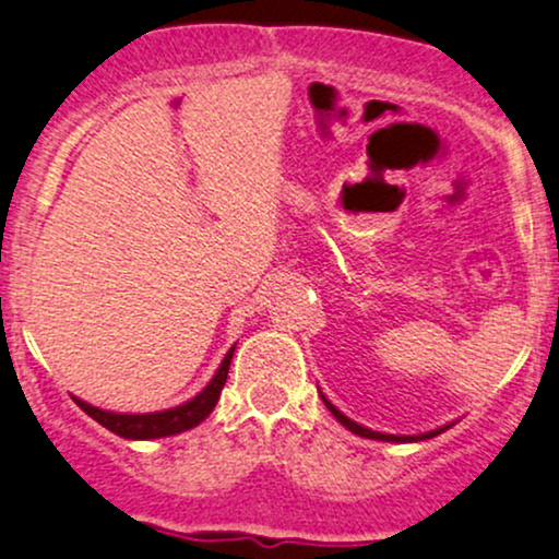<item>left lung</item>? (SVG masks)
<instances>
[{
  "label": "left lung",
  "mask_w": 559,
  "mask_h": 559,
  "mask_svg": "<svg viewBox=\"0 0 559 559\" xmlns=\"http://www.w3.org/2000/svg\"><path fill=\"white\" fill-rule=\"evenodd\" d=\"M318 394H320V400L325 402V407H329V413L333 415V418H336L338 423H342L344 428H349L352 433L362 436V439H373V441H391V444H409V441H426V439H433V436L444 433L447 428H452L454 423H457V420H452V423H444V426L433 428V431H426V433H413V436H402V433H381V431H373V428H365V426H360V423H357V420L346 418V415L342 413V409H338L336 404H331V402H329V396H325L323 391H320V389H318Z\"/></svg>",
  "instance_id": "obj_1"
}]
</instances>
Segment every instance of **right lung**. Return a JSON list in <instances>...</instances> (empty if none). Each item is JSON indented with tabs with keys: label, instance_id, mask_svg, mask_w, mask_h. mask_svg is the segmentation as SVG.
<instances>
[{
	"label": "right lung",
	"instance_id": "1",
	"mask_svg": "<svg viewBox=\"0 0 559 559\" xmlns=\"http://www.w3.org/2000/svg\"><path fill=\"white\" fill-rule=\"evenodd\" d=\"M234 352H236V344L226 352L221 368L215 370L213 378H210L207 386L199 391L197 396H191L189 402L176 404V407H170V409H157V413H112V409L94 407V404L83 402V400H79V396H73V400L83 409V413L92 415V418L96 423H102L107 431L123 436V439L150 441V439H165V436L183 433V431H189V428L199 426V423H202L215 409L217 400H221V391H223V386H226Z\"/></svg>",
	"mask_w": 559,
	"mask_h": 559
}]
</instances>
